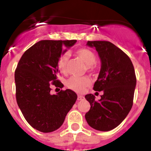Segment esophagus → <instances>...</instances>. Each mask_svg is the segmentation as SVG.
<instances>
[{"label": "esophagus", "mask_w": 151, "mask_h": 151, "mask_svg": "<svg viewBox=\"0 0 151 151\" xmlns=\"http://www.w3.org/2000/svg\"><path fill=\"white\" fill-rule=\"evenodd\" d=\"M85 99V97L82 95H78V97H77V100L78 101H82V100Z\"/></svg>", "instance_id": "esophagus-1"}]
</instances>
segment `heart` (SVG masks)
<instances>
[{
    "instance_id": "1",
    "label": "heart",
    "mask_w": 151,
    "mask_h": 151,
    "mask_svg": "<svg viewBox=\"0 0 151 151\" xmlns=\"http://www.w3.org/2000/svg\"><path fill=\"white\" fill-rule=\"evenodd\" d=\"M75 54L78 58L87 64V67L90 71H94L95 69L94 63H96V55L93 51L88 48H79L75 51ZM68 56L63 54L60 57L58 61V69L62 73H66L67 72ZM91 84L90 78L87 76L77 77L73 76L69 78L66 82V86L71 90L82 93L85 88L88 87Z\"/></svg>"
}]
</instances>
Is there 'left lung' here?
<instances>
[{
	"mask_svg": "<svg viewBox=\"0 0 151 151\" xmlns=\"http://www.w3.org/2000/svg\"><path fill=\"white\" fill-rule=\"evenodd\" d=\"M87 45L95 47L101 60V72L93 89L103 91L104 94L99 101L94 94L85 95L91 105L85 119L93 129L107 132L117 127L132 107L134 69L129 56L110 41H88Z\"/></svg>",
	"mask_w": 151,
	"mask_h": 151,
	"instance_id": "left-lung-1",
	"label": "left lung"
}]
</instances>
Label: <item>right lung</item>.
<instances>
[{"label":"right lung","instance_id":"obj_1","mask_svg":"<svg viewBox=\"0 0 151 151\" xmlns=\"http://www.w3.org/2000/svg\"><path fill=\"white\" fill-rule=\"evenodd\" d=\"M76 42L38 41L25 51L15 70L17 104L28 123L41 132L59 129L77 99V94L70 89L50 94L51 85L57 88L63 86L57 78V64L66 51L64 47H69Z\"/></svg>","mask_w":151,"mask_h":151}]
</instances>
